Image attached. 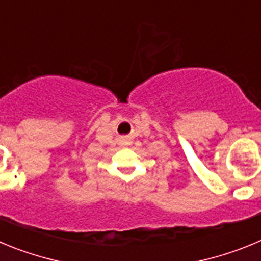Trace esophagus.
Returning a JSON list of instances; mask_svg holds the SVG:
<instances>
[{
    "mask_svg": "<svg viewBox=\"0 0 261 261\" xmlns=\"http://www.w3.org/2000/svg\"><path fill=\"white\" fill-rule=\"evenodd\" d=\"M121 141H123L124 144H129V137H128V136H123V137H121Z\"/></svg>",
    "mask_w": 261,
    "mask_h": 261,
    "instance_id": "obj_1",
    "label": "esophagus"
}]
</instances>
